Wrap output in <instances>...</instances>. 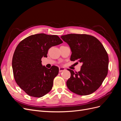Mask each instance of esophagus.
<instances>
[{"mask_svg":"<svg viewBox=\"0 0 121 121\" xmlns=\"http://www.w3.org/2000/svg\"><path fill=\"white\" fill-rule=\"evenodd\" d=\"M65 70V69L64 68H61V67L59 68V72H61L64 71Z\"/></svg>","mask_w":121,"mask_h":121,"instance_id":"34e87169","label":"esophagus"}]
</instances>
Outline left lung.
I'll list each match as a JSON object with an SVG mask.
<instances>
[{
  "instance_id": "1",
  "label": "left lung",
  "mask_w": 121,
  "mask_h": 121,
  "mask_svg": "<svg viewBox=\"0 0 121 121\" xmlns=\"http://www.w3.org/2000/svg\"><path fill=\"white\" fill-rule=\"evenodd\" d=\"M72 52L70 60L82 64L81 70L68 69L71 77L67 81L69 89L80 95L95 92L108 75V56L101 43L94 36L70 34L61 36Z\"/></svg>"
}]
</instances>
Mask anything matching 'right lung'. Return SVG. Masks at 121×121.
<instances>
[{"instance_id": "add662e5", "label": "right lung", "mask_w": 121, "mask_h": 121, "mask_svg": "<svg viewBox=\"0 0 121 121\" xmlns=\"http://www.w3.org/2000/svg\"><path fill=\"white\" fill-rule=\"evenodd\" d=\"M63 42L57 35L40 33L29 36L17 45L12 60L13 76L29 95L41 97L52 90L59 69L55 65L46 68L42 65L41 58L47 56L51 47Z\"/></svg>"}]
</instances>
